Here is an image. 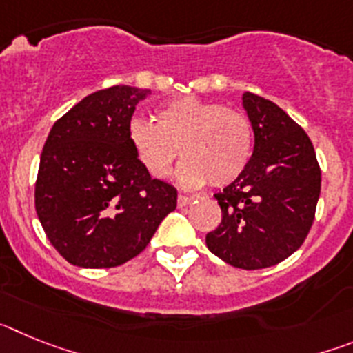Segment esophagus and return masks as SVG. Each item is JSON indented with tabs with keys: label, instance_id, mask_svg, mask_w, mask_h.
I'll return each instance as SVG.
<instances>
[{
	"label": "esophagus",
	"instance_id": "esophagus-1",
	"mask_svg": "<svg viewBox=\"0 0 353 353\" xmlns=\"http://www.w3.org/2000/svg\"><path fill=\"white\" fill-rule=\"evenodd\" d=\"M194 201V196L189 194H179V207H187V205H191Z\"/></svg>",
	"mask_w": 353,
	"mask_h": 353
}]
</instances>
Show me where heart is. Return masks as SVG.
<instances>
[{
    "instance_id": "b5f03b06",
    "label": "heart",
    "mask_w": 353,
    "mask_h": 353,
    "mask_svg": "<svg viewBox=\"0 0 353 353\" xmlns=\"http://www.w3.org/2000/svg\"><path fill=\"white\" fill-rule=\"evenodd\" d=\"M155 118L157 123L134 118L127 127L134 155L154 179L170 176L179 150L185 162L180 180L192 187L230 185L251 161L252 129L239 109L182 97L162 105Z\"/></svg>"
}]
</instances>
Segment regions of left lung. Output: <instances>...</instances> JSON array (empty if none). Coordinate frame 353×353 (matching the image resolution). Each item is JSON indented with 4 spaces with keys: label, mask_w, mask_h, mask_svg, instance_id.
Masks as SVG:
<instances>
[{
    "label": "left lung",
    "mask_w": 353,
    "mask_h": 353,
    "mask_svg": "<svg viewBox=\"0 0 353 353\" xmlns=\"http://www.w3.org/2000/svg\"><path fill=\"white\" fill-rule=\"evenodd\" d=\"M254 150L244 173L214 194L223 219L207 248L236 269L281 263L302 245L314 221L322 171L313 143L279 105L244 93Z\"/></svg>",
    "instance_id": "8db88e82"
}]
</instances>
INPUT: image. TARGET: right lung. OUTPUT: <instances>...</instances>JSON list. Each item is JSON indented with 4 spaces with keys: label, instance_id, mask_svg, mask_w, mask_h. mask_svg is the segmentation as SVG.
I'll return each instance as SVG.
<instances>
[{
    "label": "right lung",
    "instance_id": "add662e5",
    "mask_svg": "<svg viewBox=\"0 0 353 353\" xmlns=\"http://www.w3.org/2000/svg\"><path fill=\"white\" fill-rule=\"evenodd\" d=\"M150 90L111 86L54 121L35 182V208L52 248L72 265L111 269L138 256L176 208V189L152 179L127 138Z\"/></svg>",
    "mask_w": 353,
    "mask_h": 353
}]
</instances>
